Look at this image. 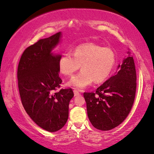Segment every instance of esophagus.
Instances as JSON below:
<instances>
[{"label": "esophagus", "mask_w": 154, "mask_h": 154, "mask_svg": "<svg viewBox=\"0 0 154 154\" xmlns=\"http://www.w3.org/2000/svg\"><path fill=\"white\" fill-rule=\"evenodd\" d=\"M73 93H74V96L75 97L79 96V95H80V94H81V93H80V92L78 91V90H73Z\"/></svg>", "instance_id": "34e87169"}]
</instances>
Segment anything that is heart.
I'll use <instances>...</instances> for the list:
<instances>
[{"label":"heart","mask_w":154,"mask_h":154,"mask_svg":"<svg viewBox=\"0 0 154 154\" xmlns=\"http://www.w3.org/2000/svg\"><path fill=\"white\" fill-rule=\"evenodd\" d=\"M116 64V54L109 48L88 43L78 45L73 54L66 52L59 60V69L65 75H71L82 66L79 72L68 82L77 89H84L92 82L100 83L109 78Z\"/></svg>","instance_id":"b5f03b06"}]
</instances>
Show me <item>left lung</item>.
<instances>
[{
  "instance_id": "left-lung-1",
  "label": "left lung",
  "mask_w": 154,
  "mask_h": 154,
  "mask_svg": "<svg viewBox=\"0 0 154 154\" xmlns=\"http://www.w3.org/2000/svg\"><path fill=\"white\" fill-rule=\"evenodd\" d=\"M119 71L97 88L95 92H84L87 112L92 125L106 131L117 127L129 114L137 88L134 60L128 52Z\"/></svg>"
}]
</instances>
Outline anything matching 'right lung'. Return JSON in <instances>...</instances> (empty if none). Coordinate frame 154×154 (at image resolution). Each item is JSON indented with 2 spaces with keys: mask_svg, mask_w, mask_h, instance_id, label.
I'll return each mask as SVG.
<instances>
[{
  "mask_svg": "<svg viewBox=\"0 0 154 154\" xmlns=\"http://www.w3.org/2000/svg\"><path fill=\"white\" fill-rule=\"evenodd\" d=\"M61 32L41 39L24 50L17 69L18 88L23 106L39 127L56 132L64 127L69 117L71 88L61 89L59 76L60 54L52 52L60 43Z\"/></svg>",
  "mask_w": 154,
  "mask_h": 154,
  "instance_id": "right-lung-1",
  "label": "right lung"
}]
</instances>
